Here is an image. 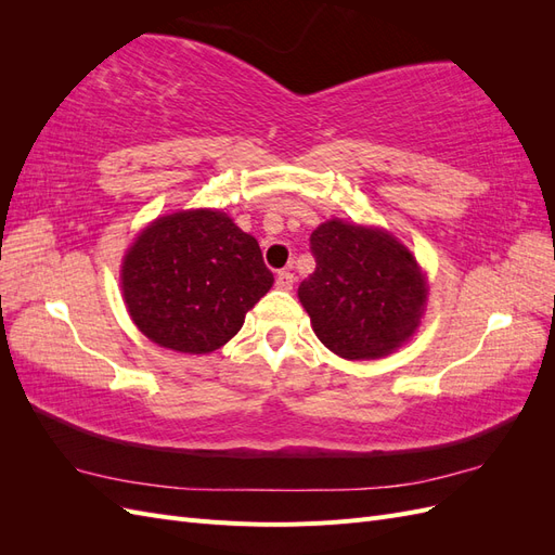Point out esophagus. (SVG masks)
Masks as SVG:
<instances>
[{
  "label": "esophagus",
  "mask_w": 555,
  "mask_h": 555,
  "mask_svg": "<svg viewBox=\"0 0 555 555\" xmlns=\"http://www.w3.org/2000/svg\"><path fill=\"white\" fill-rule=\"evenodd\" d=\"M294 273L292 271H280L278 273V278H275V287L278 289H284V292H289L292 287H294Z\"/></svg>",
  "instance_id": "esophagus-1"
}]
</instances>
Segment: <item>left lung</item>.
Listing matches in <instances>:
<instances>
[{"label": "left lung", "instance_id": "left-lung-1", "mask_svg": "<svg viewBox=\"0 0 555 555\" xmlns=\"http://www.w3.org/2000/svg\"><path fill=\"white\" fill-rule=\"evenodd\" d=\"M314 273L298 298L317 338L349 361L405 343L426 306V282L405 245L379 229L331 220L310 236Z\"/></svg>", "mask_w": 555, "mask_h": 555}]
</instances>
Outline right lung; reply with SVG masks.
<instances>
[{
	"instance_id": "right-lung-1",
	"label": "right lung",
	"mask_w": 555,
	"mask_h": 555,
	"mask_svg": "<svg viewBox=\"0 0 555 555\" xmlns=\"http://www.w3.org/2000/svg\"><path fill=\"white\" fill-rule=\"evenodd\" d=\"M271 287L259 243L220 210L159 217L122 266L133 324L182 354H208L229 343Z\"/></svg>"
}]
</instances>
